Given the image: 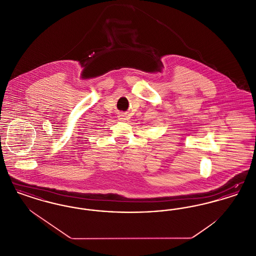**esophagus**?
<instances>
[{
    "label": "esophagus",
    "mask_w": 256,
    "mask_h": 256,
    "mask_svg": "<svg viewBox=\"0 0 256 256\" xmlns=\"http://www.w3.org/2000/svg\"><path fill=\"white\" fill-rule=\"evenodd\" d=\"M119 120H120V121H124V120H126V116H124V114H120V115H119Z\"/></svg>",
    "instance_id": "34e87169"
}]
</instances>
